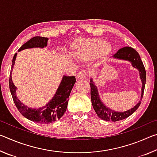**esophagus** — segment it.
Returning <instances> with one entry per match:
<instances>
[{
  "label": "esophagus",
  "mask_w": 157,
  "mask_h": 157,
  "mask_svg": "<svg viewBox=\"0 0 157 157\" xmlns=\"http://www.w3.org/2000/svg\"><path fill=\"white\" fill-rule=\"evenodd\" d=\"M87 74L86 72H84V71H80V72L78 73V75H77V79H82L86 78Z\"/></svg>",
  "instance_id": "obj_1"
}]
</instances>
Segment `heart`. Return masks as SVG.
<instances>
[{"label": "heart", "instance_id": "1", "mask_svg": "<svg viewBox=\"0 0 157 157\" xmlns=\"http://www.w3.org/2000/svg\"><path fill=\"white\" fill-rule=\"evenodd\" d=\"M112 50V46L102 39H78L71 45V55L79 61H86L94 57L103 60L107 57Z\"/></svg>", "mask_w": 157, "mask_h": 157}]
</instances>
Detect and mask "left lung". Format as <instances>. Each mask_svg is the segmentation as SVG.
<instances>
[{
  "label": "left lung",
  "instance_id": "1",
  "mask_svg": "<svg viewBox=\"0 0 157 157\" xmlns=\"http://www.w3.org/2000/svg\"><path fill=\"white\" fill-rule=\"evenodd\" d=\"M113 59L124 60L129 62L132 63V67L136 68L139 71L140 79L142 82L141 87V95H140V99L139 102L133 107L130 109L125 111H116L111 109L110 108L107 107L102 101L101 100L99 95V92L97 86H95L93 78L90 79V86H91V98L93 107L96 112L98 116L100 118L107 121H112L116 122L127 118L136 111L140 105L141 100L143 98V93H144L145 85L146 82V72L144 67V65L140 59V55L136 50L131 47H124L117 52L113 56Z\"/></svg>",
  "mask_w": 157,
  "mask_h": 157
}]
</instances>
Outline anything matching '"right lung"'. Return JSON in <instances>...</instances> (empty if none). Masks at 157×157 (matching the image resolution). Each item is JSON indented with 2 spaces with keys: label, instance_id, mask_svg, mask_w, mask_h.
Returning a JSON list of instances; mask_svg holds the SVG:
<instances>
[{
  "label": "right lung",
  "instance_id": "obj_1",
  "mask_svg": "<svg viewBox=\"0 0 157 157\" xmlns=\"http://www.w3.org/2000/svg\"><path fill=\"white\" fill-rule=\"evenodd\" d=\"M48 41V38L47 37L34 36L23 44L18 49V52L25 49L34 48H43L47 46ZM17 55V53H15L12 59L9 84L10 90L13 100H14L18 110L28 120L38 123L49 124L56 121L57 120H59L62 118L67 109L69 95H70L71 90L76 82L75 76L63 75L54 96L46 105L37 109L30 108L23 104L19 99H18L17 94H16V91L17 88L12 82V73Z\"/></svg>",
  "mask_w": 157,
  "mask_h": 157
}]
</instances>
